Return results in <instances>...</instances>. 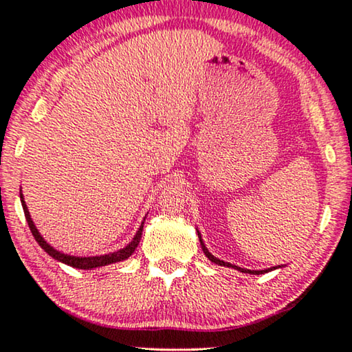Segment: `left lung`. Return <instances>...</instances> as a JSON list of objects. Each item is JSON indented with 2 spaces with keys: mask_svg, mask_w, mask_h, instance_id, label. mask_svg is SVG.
I'll return each mask as SVG.
<instances>
[{
  "mask_svg": "<svg viewBox=\"0 0 352 352\" xmlns=\"http://www.w3.org/2000/svg\"><path fill=\"white\" fill-rule=\"evenodd\" d=\"M198 238H200V244H201V249H203V252H205V256L210 258L211 262H214V263H217V265H222V267H232V268H235V270H239V272H243V273H252V274H262V273H265V272H268V270H261V272H251V270H244V268H239V267H235V265H232V263H228V262H223V261H219V258H216L212 256V254L208 251L206 249V246H205V243L201 241V236H200V233H198ZM276 267H273V268H270V270H274Z\"/></svg>",
  "mask_w": 352,
  "mask_h": 352,
  "instance_id": "1",
  "label": "left lung"
}]
</instances>
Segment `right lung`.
Masks as SVG:
<instances>
[{
	"instance_id": "obj_1",
	"label": "right lung",
	"mask_w": 352,
	"mask_h": 352,
	"mask_svg": "<svg viewBox=\"0 0 352 352\" xmlns=\"http://www.w3.org/2000/svg\"><path fill=\"white\" fill-rule=\"evenodd\" d=\"M22 198V206H23V212H25V217H27V222H28V227L30 230H32L34 239H36L38 244L41 248L44 249L45 252L49 254L50 257L57 258V261L63 262L66 265H69V267H74V268H80V270H91V268H96V267H104V265H109V263H116V262H120V261H125V258H129L133 251L136 249V246L140 244V239L142 235V226H144V222L141 223L138 233H136L133 241H131L129 246H125L124 249H120V251L113 252V254H106V256H96V257H74V256H66V254L58 252L57 249H54L50 246L49 243L44 241V238L41 236V233L38 232V228L34 227V223L32 221V217H30V212H28V208L25 205L23 201V197Z\"/></svg>"
}]
</instances>
